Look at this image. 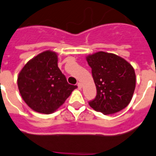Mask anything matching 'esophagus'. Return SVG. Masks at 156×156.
Here are the masks:
<instances>
[{
  "mask_svg": "<svg viewBox=\"0 0 156 156\" xmlns=\"http://www.w3.org/2000/svg\"><path fill=\"white\" fill-rule=\"evenodd\" d=\"M78 87L79 89H81V88H82V85H81V82H78Z\"/></svg>",
  "mask_w": 156,
  "mask_h": 156,
  "instance_id": "esophagus-1",
  "label": "esophagus"
}]
</instances>
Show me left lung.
Instances as JSON below:
<instances>
[{"instance_id": "1", "label": "left lung", "mask_w": 156, "mask_h": 156, "mask_svg": "<svg viewBox=\"0 0 156 156\" xmlns=\"http://www.w3.org/2000/svg\"><path fill=\"white\" fill-rule=\"evenodd\" d=\"M91 68L97 95L89 105L110 115L120 112L130 103L135 88L133 67L115 54L98 51L86 57Z\"/></svg>"}]
</instances>
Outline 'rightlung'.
Returning a JSON list of instances; mask_svg holds the SVG:
<instances>
[{
    "label": "right lung",
    "mask_w": 156,
    "mask_h": 156,
    "mask_svg": "<svg viewBox=\"0 0 156 156\" xmlns=\"http://www.w3.org/2000/svg\"><path fill=\"white\" fill-rule=\"evenodd\" d=\"M17 86L26 104L43 114L56 111L77 88L68 84L58 67V55L51 51L39 54L24 65Z\"/></svg>",
    "instance_id": "add662e5"
}]
</instances>
